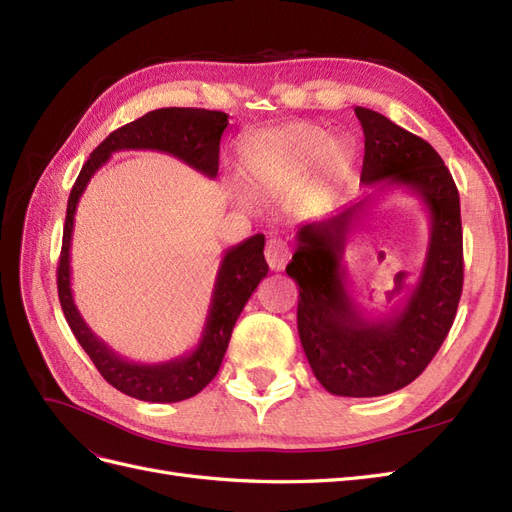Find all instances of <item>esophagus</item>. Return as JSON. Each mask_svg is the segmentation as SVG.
<instances>
[{
  "label": "esophagus",
  "mask_w": 512,
  "mask_h": 512,
  "mask_svg": "<svg viewBox=\"0 0 512 512\" xmlns=\"http://www.w3.org/2000/svg\"><path fill=\"white\" fill-rule=\"evenodd\" d=\"M265 258H267V265L271 271H282L290 258V250H288L286 241L280 237H271L265 247Z\"/></svg>",
  "instance_id": "1"
}]
</instances>
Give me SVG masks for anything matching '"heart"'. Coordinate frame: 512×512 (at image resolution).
<instances>
[{
	"label": "heart",
	"instance_id": "1",
	"mask_svg": "<svg viewBox=\"0 0 512 512\" xmlns=\"http://www.w3.org/2000/svg\"><path fill=\"white\" fill-rule=\"evenodd\" d=\"M320 158L324 175H344L350 151L344 143L329 141L316 126H290L262 132L243 145V168L258 183H280L305 175Z\"/></svg>",
	"mask_w": 512,
	"mask_h": 512
}]
</instances>
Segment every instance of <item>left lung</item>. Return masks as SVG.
Listing matches in <instances>:
<instances>
[{
  "label": "left lung",
  "instance_id": "8db88e82",
  "mask_svg": "<svg viewBox=\"0 0 512 512\" xmlns=\"http://www.w3.org/2000/svg\"><path fill=\"white\" fill-rule=\"evenodd\" d=\"M365 185H399L429 213L425 265L406 303L374 318L354 303L342 265L367 198L297 230L286 273L299 284L297 327L316 380L333 395L378 397L423 374L453 327L463 288V232L457 185L438 151L384 115L356 106Z\"/></svg>",
  "mask_w": 512,
  "mask_h": 512
}]
</instances>
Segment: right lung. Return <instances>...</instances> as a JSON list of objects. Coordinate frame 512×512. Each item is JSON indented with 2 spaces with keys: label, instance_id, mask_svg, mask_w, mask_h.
<instances>
[{
  "label": "right lung",
  "instance_id": "right-lung-1",
  "mask_svg": "<svg viewBox=\"0 0 512 512\" xmlns=\"http://www.w3.org/2000/svg\"><path fill=\"white\" fill-rule=\"evenodd\" d=\"M228 126V115L205 108H158L119 130L108 134L91 151L83 164L68 198L64 241L57 267V292L64 316L76 337L94 361L102 378L117 391L134 399L153 401V404H175L200 393L215 378L226 354L230 333L247 299L265 280L269 265L265 260V235H254L243 243L230 247L220 262L218 277L211 294L209 314L198 346L179 359L166 363H132L108 348L102 339L87 327L81 312L76 309L70 288V243L74 228L76 205L96 170L123 149H156L175 156L177 160L196 168L209 179L218 175L220 138Z\"/></svg>",
  "mask_w": 512,
  "mask_h": 512
}]
</instances>
